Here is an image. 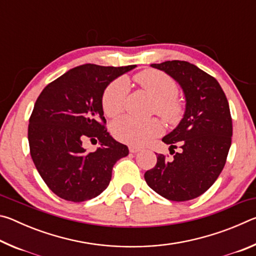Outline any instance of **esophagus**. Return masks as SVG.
Here are the masks:
<instances>
[{"label":"esophagus","mask_w":256,"mask_h":256,"mask_svg":"<svg viewBox=\"0 0 256 256\" xmlns=\"http://www.w3.org/2000/svg\"><path fill=\"white\" fill-rule=\"evenodd\" d=\"M128 150H130V152H131V154H136V152H138V151H140L141 149L138 148V146H130V148H128Z\"/></svg>","instance_id":"esophagus-1"}]
</instances>
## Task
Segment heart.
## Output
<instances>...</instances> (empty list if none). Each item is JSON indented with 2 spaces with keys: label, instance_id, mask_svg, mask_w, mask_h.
Returning <instances> with one entry per match:
<instances>
[{
  "label": "heart",
  "instance_id": "1",
  "mask_svg": "<svg viewBox=\"0 0 256 256\" xmlns=\"http://www.w3.org/2000/svg\"><path fill=\"white\" fill-rule=\"evenodd\" d=\"M136 84L151 97L154 98V110L170 124H175L183 115V104L176 96L177 84L172 78L158 70H144L134 76ZM130 90L125 78H118L108 84L102 94V106L107 116L114 118L123 112ZM112 133L118 140L131 146H142L151 138L162 132L158 120H140L132 116L115 120L110 126Z\"/></svg>",
  "mask_w": 256,
  "mask_h": 256
}]
</instances>
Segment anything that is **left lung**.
Segmentation results:
<instances>
[{"label": "left lung", "instance_id": "1", "mask_svg": "<svg viewBox=\"0 0 256 256\" xmlns=\"http://www.w3.org/2000/svg\"><path fill=\"white\" fill-rule=\"evenodd\" d=\"M151 66L180 84L185 112L178 125L162 138L170 151L178 144L180 152L172 160L157 154V164L146 172L144 180L167 200H192L211 188L226 164L232 136L229 104L219 82L194 64L166 60Z\"/></svg>", "mask_w": 256, "mask_h": 256}]
</instances>
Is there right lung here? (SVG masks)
Instances as JSON below:
<instances>
[{"mask_svg":"<svg viewBox=\"0 0 256 256\" xmlns=\"http://www.w3.org/2000/svg\"><path fill=\"white\" fill-rule=\"evenodd\" d=\"M84 64L47 84L29 120L30 154L52 192L60 198L84 202L107 188L114 164L128 154L105 128L102 94L116 78L136 68ZM86 138L101 148L88 153Z\"/></svg>","mask_w":256,"mask_h":256,"instance_id":"right-lung-1","label":"right lung"}]
</instances>
